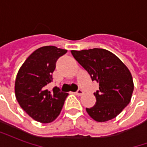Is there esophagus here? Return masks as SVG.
<instances>
[{
	"instance_id": "34e87169",
	"label": "esophagus",
	"mask_w": 147,
	"mask_h": 147,
	"mask_svg": "<svg viewBox=\"0 0 147 147\" xmlns=\"http://www.w3.org/2000/svg\"><path fill=\"white\" fill-rule=\"evenodd\" d=\"M75 94L77 96H82L83 94V90H79L78 91H76V92L75 93Z\"/></svg>"
}]
</instances>
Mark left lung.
Wrapping results in <instances>:
<instances>
[{
  "instance_id": "8db88e82",
  "label": "left lung",
  "mask_w": 147,
  "mask_h": 147,
  "mask_svg": "<svg viewBox=\"0 0 147 147\" xmlns=\"http://www.w3.org/2000/svg\"><path fill=\"white\" fill-rule=\"evenodd\" d=\"M71 52L88 71L93 81L95 80L99 84V90L94 94L95 105L86 109L87 113L97 122L115 118L131 98L134 83L129 69L116 55L104 49Z\"/></svg>"
}]
</instances>
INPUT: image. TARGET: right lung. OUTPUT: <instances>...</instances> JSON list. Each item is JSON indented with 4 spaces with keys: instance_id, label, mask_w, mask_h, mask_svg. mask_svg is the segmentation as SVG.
<instances>
[{
    "instance_id": "add662e5",
    "label": "right lung",
    "mask_w": 147,
    "mask_h": 147,
    "mask_svg": "<svg viewBox=\"0 0 147 147\" xmlns=\"http://www.w3.org/2000/svg\"><path fill=\"white\" fill-rule=\"evenodd\" d=\"M67 51L53 45L41 47L27 57L18 71L15 82L16 100L21 108L40 123L56 120L68 95L57 86L53 92L45 89L53 80L57 59Z\"/></svg>"
}]
</instances>
